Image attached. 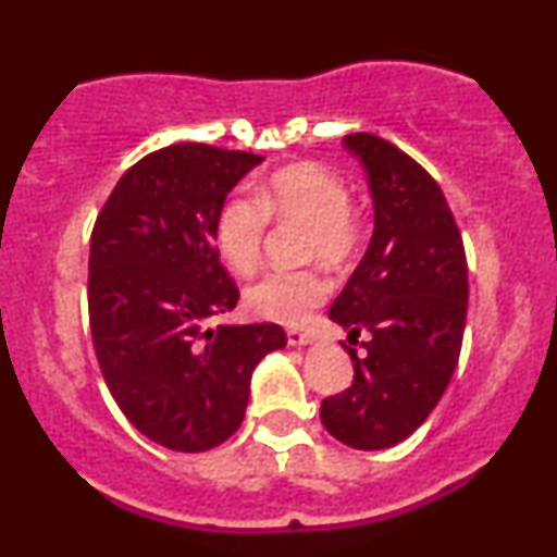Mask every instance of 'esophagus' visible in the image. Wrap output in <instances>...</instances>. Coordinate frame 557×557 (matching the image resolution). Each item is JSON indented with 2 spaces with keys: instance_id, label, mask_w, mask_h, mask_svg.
Here are the masks:
<instances>
[{
  "instance_id": "obj_1",
  "label": "esophagus",
  "mask_w": 557,
  "mask_h": 557,
  "mask_svg": "<svg viewBox=\"0 0 557 557\" xmlns=\"http://www.w3.org/2000/svg\"><path fill=\"white\" fill-rule=\"evenodd\" d=\"M311 343H314V335H309V332H300V330L287 332V345H293V348H300V345H311Z\"/></svg>"
}]
</instances>
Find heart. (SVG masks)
Wrapping results in <instances>:
<instances>
[{
  "mask_svg": "<svg viewBox=\"0 0 557 557\" xmlns=\"http://www.w3.org/2000/svg\"><path fill=\"white\" fill-rule=\"evenodd\" d=\"M274 220L309 222L306 253L343 264L361 243V222L350 209V190L341 175L322 164H296L274 172L257 196L235 194L220 207L214 240L235 272L259 264L267 225ZM327 296V280L314 270H272L246 290L253 314L280 324H300Z\"/></svg>",
  "mask_w": 557,
  "mask_h": 557,
  "instance_id": "heart-1",
  "label": "heart"
}]
</instances>
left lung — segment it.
<instances>
[{"mask_svg": "<svg viewBox=\"0 0 557 557\" xmlns=\"http://www.w3.org/2000/svg\"><path fill=\"white\" fill-rule=\"evenodd\" d=\"M367 172L374 233L330 306L348 332L354 382L322 400V424L356 450H385L424 424L461 356L469 267L434 177L372 133L343 138ZM363 336L364 354L355 350Z\"/></svg>", "mask_w": 557, "mask_h": 557, "instance_id": "8db88e82", "label": "left lung"}]
</instances>
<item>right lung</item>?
<instances>
[{
  "instance_id": "obj_1",
  "label": "right lung",
  "mask_w": 557,
  "mask_h": 557,
  "mask_svg": "<svg viewBox=\"0 0 557 557\" xmlns=\"http://www.w3.org/2000/svg\"><path fill=\"white\" fill-rule=\"evenodd\" d=\"M264 157L207 144L151 151L96 216L88 319L101 374L140 434L201 453L238 432L259 361L285 348L280 324H216L240 293L214 240L230 190Z\"/></svg>"
}]
</instances>
